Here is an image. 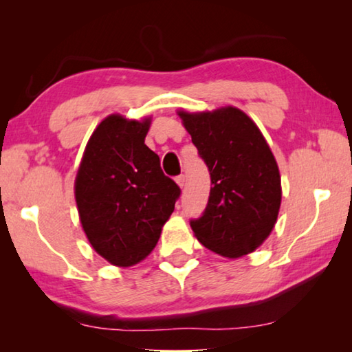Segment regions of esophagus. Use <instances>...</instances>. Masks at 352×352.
<instances>
[{"label": "esophagus", "mask_w": 352, "mask_h": 352, "mask_svg": "<svg viewBox=\"0 0 352 352\" xmlns=\"http://www.w3.org/2000/svg\"><path fill=\"white\" fill-rule=\"evenodd\" d=\"M175 182H177L178 186L183 188V186H184V182H186V177H184L183 174H182V175H178V177H175Z\"/></svg>", "instance_id": "34e87169"}]
</instances>
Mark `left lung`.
<instances>
[{"label":"left lung","mask_w":352,"mask_h":352,"mask_svg":"<svg viewBox=\"0 0 352 352\" xmlns=\"http://www.w3.org/2000/svg\"><path fill=\"white\" fill-rule=\"evenodd\" d=\"M211 175L208 205L190 228L225 258L254 252L272 233L281 205V175L258 126L242 110L178 111Z\"/></svg>","instance_id":"obj_1"}]
</instances>
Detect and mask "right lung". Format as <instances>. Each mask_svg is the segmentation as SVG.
<instances>
[{
    "label": "right lung",
    "instance_id": "right-lung-1",
    "mask_svg": "<svg viewBox=\"0 0 352 352\" xmlns=\"http://www.w3.org/2000/svg\"><path fill=\"white\" fill-rule=\"evenodd\" d=\"M151 118L107 116L94 130L77 170L74 194L91 247L113 265L138 264L157 245L180 188L146 144Z\"/></svg>",
    "mask_w": 352,
    "mask_h": 352
}]
</instances>
